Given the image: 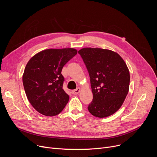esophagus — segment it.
<instances>
[{"label": "esophagus", "instance_id": "1", "mask_svg": "<svg viewBox=\"0 0 157 157\" xmlns=\"http://www.w3.org/2000/svg\"><path fill=\"white\" fill-rule=\"evenodd\" d=\"M80 88H77V89L73 90V91H72V93L74 95H77V94H78L80 92Z\"/></svg>", "mask_w": 157, "mask_h": 157}]
</instances>
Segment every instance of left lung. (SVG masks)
<instances>
[{"label":"left lung","instance_id":"left-lung-1","mask_svg":"<svg viewBox=\"0 0 157 157\" xmlns=\"http://www.w3.org/2000/svg\"><path fill=\"white\" fill-rule=\"evenodd\" d=\"M78 53L90 76L92 101L88 109L92 115L104 118L117 111L128 93L130 73L124 61L115 52L84 48Z\"/></svg>","mask_w":157,"mask_h":157}]
</instances>
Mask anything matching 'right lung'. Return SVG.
<instances>
[{"label":"right lung","mask_w":157,"mask_h":157,"mask_svg":"<svg viewBox=\"0 0 157 157\" xmlns=\"http://www.w3.org/2000/svg\"><path fill=\"white\" fill-rule=\"evenodd\" d=\"M77 54L73 48L48 49L36 54L28 61L23 84L28 100L36 111L45 116L58 115L69 96L63 89V66Z\"/></svg>","instance_id":"right-lung-1"}]
</instances>
